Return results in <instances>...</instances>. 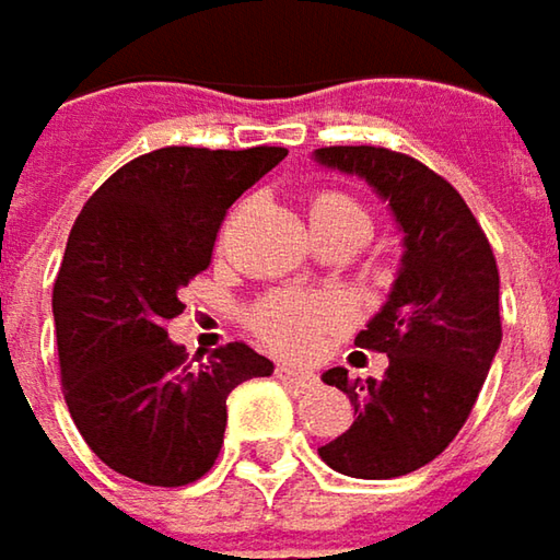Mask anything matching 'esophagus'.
I'll list each match as a JSON object with an SVG mask.
<instances>
[{
	"label": "esophagus",
	"mask_w": 560,
	"mask_h": 560,
	"mask_svg": "<svg viewBox=\"0 0 560 560\" xmlns=\"http://www.w3.org/2000/svg\"><path fill=\"white\" fill-rule=\"evenodd\" d=\"M276 376H279L284 385H294V388H301V392L313 388V385L319 382V378L313 376V373H306V370H298V366H291V363H279Z\"/></svg>",
	"instance_id": "1"
}]
</instances>
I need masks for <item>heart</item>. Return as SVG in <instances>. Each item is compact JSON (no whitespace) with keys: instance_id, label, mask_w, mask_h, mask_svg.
<instances>
[{"instance_id":"obj_1","label":"heart","mask_w":560,"mask_h":560,"mask_svg":"<svg viewBox=\"0 0 560 560\" xmlns=\"http://www.w3.org/2000/svg\"><path fill=\"white\" fill-rule=\"evenodd\" d=\"M310 225L326 222L335 215H363V209L353 203L341 190H316L310 197ZM348 316L345 304L338 298H323V294H294L281 291L254 306L250 323L254 328L279 351L304 353L310 351L326 331L341 326Z\"/></svg>"}]
</instances>
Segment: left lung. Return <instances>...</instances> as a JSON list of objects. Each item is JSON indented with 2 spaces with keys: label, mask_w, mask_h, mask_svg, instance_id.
Wrapping results in <instances>:
<instances>
[{
  "label": "left lung",
  "mask_w": 560,
  "mask_h": 560,
  "mask_svg": "<svg viewBox=\"0 0 560 560\" xmlns=\"http://www.w3.org/2000/svg\"><path fill=\"white\" fill-rule=\"evenodd\" d=\"M319 165L376 190L404 234L385 306L353 338L388 357L382 378L323 373L353 407V423L319 448L331 470L357 479L413 474L467 423L501 345L499 266L464 197L429 165L385 147H323Z\"/></svg>",
  "instance_id": "1"
}]
</instances>
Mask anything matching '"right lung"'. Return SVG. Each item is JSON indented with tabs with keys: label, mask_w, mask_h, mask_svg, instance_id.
Instances as JSON below:
<instances>
[{
	"label": "right lung",
	"mask_w": 560,
	"mask_h": 560,
	"mask_svg": "<svg viewBox=\"0 0 560 560\" xmlns=\"http://www.w3.org/2000/svg\"><path fill=\"white\" fill-rule=\"evenodd\" d=\"M284 156L162 147L121 165L81 209L52 288L61 388L115 474L168 489L209 474L232 388L272 373L244 341L190 363L165 326L184 310L178 291L209 266L229 207Z\"/></svg>",
	"instance_id": "1"
}]
</instances>
